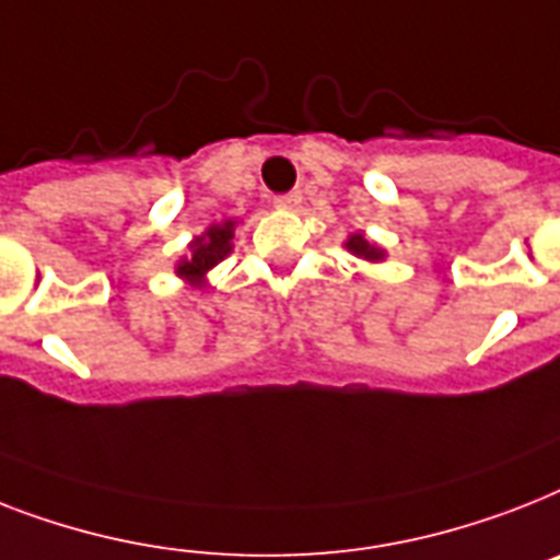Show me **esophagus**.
Segmentation results:
<instances>
[{
	"label": "esophagus",
	"mask_w": 560,
	"mask_h": 560,
	"mask_svg": "<svg viewBox=\"0 0 560 560\" xmlns=\"http://www.w3.org/2000/svg\"><path fill=\"white\" fill-rule=\"evenodd\" d=\"M272 203H276L279 209H299V207H302V192L295 189V192L276 195V198H272Z\"/></svg>",
	"instance_id": "obj_1"
}]
</instances>
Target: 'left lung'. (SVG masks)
Here are the masks:
<instances>
[{"mask_svg":"<svg viewBox=\"0 0 560 560\" xmlns=\"http://www.w3.org/2000/svg\"><path fill=\"white\" fill-rule=\"evenodd\" d=\"M345 247H348V253H353V256L365 258V261H383L385 258V249H380L376 244H371V241H368L362 233H353L351 238L345 241Z\"/></svg>","mask_w":560,"mask_h":560,"instance_id":"8db88e82","label":"left lung"}]
</instances>
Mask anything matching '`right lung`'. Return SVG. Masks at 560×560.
<instances>
[{
    "label": "right lung",
    "instance_id": "1",
    "mask_svg": "<svg viewBox=\"0 0 560 560\" xmlns=\"http://www.w3.org/2000/svg\"><path fill=\"white\" fill-rule=\"evenodd\" d=\"M233 235L235 221H224V224H212L203 235L189 244V256L177 261L175 272L184 281H189L192 288H201L203 276H207L218 261H224L233 253Z\"/></svg>",
    "mask_w": 560,
    "mask_h": 560
}]
</instances>
